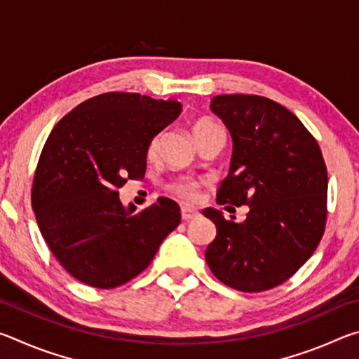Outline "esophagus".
I'll use <instances>...</instances> for the list:
<instances>
[{"label": "esophagus", "instance_id": "esophagus-1", "mask_svg": "<svg viewBox=\"0 0 359 359\" xmlns=\"http://www.w3.org/2000/svg\"><path fill=\"white\" fill-rule=\"evenodd\" d=\"M180 215H182V220H184V222H190V220H193V218L198 217V212L194 209H190V208H182Z\"/></svg>", "mask_w": 359, "mask_h": 359}]
</instances>
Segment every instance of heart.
Returning <instances> with one entry per match:
<instances>
[{"label":"heart","instance_id":"obj_1","mask_svg":"<svg viewBox=\"0 0 359 359\" xmlns=\"http://www.w3.org/2000/svg\"><path fill=\"white\" fill-rule=\"evenodd\" d=\"M223 130L218 126L215 121H212L209 118H199L194 121L191 125V135L194 137V141L199 145L204 139H208L210 136L217 135V133H222ZM158 144H160V133L150 139L147 144V149H145V154H147L149 158H154L156 155L158 150ZM168 191L177 196L179 199H184V201H193L194 198L198 196V184L188 177H177L169 182L166 185Z\"/></svg>","mask_w":359,"mask_h":359}]
</instances>
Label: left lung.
I'll list each match as a JSON object with an SVG mask.
<instances>
[{
  "label": "left lung",
  "instance_id": "1",
  "mask_svg": "<svg viewBox=\"0 0 359 359\" xmlns=\"http://www.w3.org/2000/svg\"><path fill=\"white\" fill-rule=\"evenodd\" d=\"M210 109L233 137L229 172L217 190V203L250 210L244 223L226 220L220 210H204L217 226L205 261L231 288L271 290L296 274L323 238V155L302 121L264 96L218 95Z\"/></svg>",
  "mask_w": 359,
  "mask_h": 359
}]
</instances>
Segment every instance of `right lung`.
Masks as SVG:
<instances>
[{"label": "right lung", "instance_id": "add662e5", "mask_svg": "<svg viewBox=\"0 0 359 359\" xmlns=\"http://www.w3.org/2000/svg\"><path fill=\"white\" fill-rule=\"evenodd\" d=\"M177 101L109 92L72 109L53 126L36 166L32 204L47 247L69 274L93 288L130 282L179 226L168 198L131 215L118 199L142 179L147 144L179 117Z\"/></svg>", "mask_w": 359, "mask_h": 359}]
</instances>
